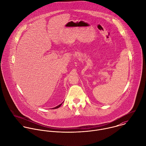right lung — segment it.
Listing matches in <instances>:
<instances>
[{"instance_id":"add662e5","label":"right lung","mask_w":146,"mask_h":146,"mask_svg":"<svg viewBox=\"0 0 146 146\" xmlns=\"http://www.w3.org/2000/svg\"><path fill=\"white\" fill-rule=\"evenodd\" d=\"M62 103L61 104H60V105H58V106H56V107H54V108H53V109H56V108H58V107H60L61 105H62Z\"/></svg>"}]
</instances>
